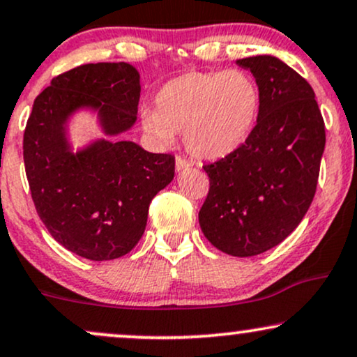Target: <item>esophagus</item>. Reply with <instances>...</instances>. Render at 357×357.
I'll return each instance as SVG.
<instances>
[{
  "label": "esophagus",
  "instance_id": "34e87169",
  "mask_svg": "<svg viewBox=\"0 0 357 357\" xmlns=\"http://www.w3.org/2000/svg\"><path fill=\"white\" fill-rule=\"evenodd\" d=\"M188 166H191L190 161L184 160L183 156H176V169L181 171V169H184V167H188Z\"/></svg>",
  "mask_w": 357,
  "mask_h": 357
}]
</instances>
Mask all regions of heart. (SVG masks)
Listing matches in <instances>:
<instances>
[{"label": "heart", "mask_w": 357, "mask_h": 357, "mask_svg": "<svg viewBox=\"0 0 357 357\" xmlns=\"http://www.w3.org/2000/svg\"><path fill=\"white\" fill-rule=\"evenodd\" d=\"M259 111V84L248 71H191L162 86L143 126L162 146L184 131L192 156L220 160L246 143Z\"/></svg>", "instance_id": "b5f03b06"}]
</instances>
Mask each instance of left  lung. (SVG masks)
Listing matches in <instances>:
<instances>
[{
  "label": "left lung",
  "mask_w": 357,
  "mask_h": 357,
  "mask_svg": "<svg viewBox=\"0 0 357 357\" xmlns=\"http://www.w3.org/2000/svg\"><path fill=\"white\" fill-rule=\"evenodd\" d=\"M238 64L259 84L261 111L241 148L203 166L209 191L199 225L214 248L248 257L284 241L307 213L326 130L311 84L293 68L274 56Z\"/></svg>",
  "instance_id": "left-lung-1"
}]
</instances>
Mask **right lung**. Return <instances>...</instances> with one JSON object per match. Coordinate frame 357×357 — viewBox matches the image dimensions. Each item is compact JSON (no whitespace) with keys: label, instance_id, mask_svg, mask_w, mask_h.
Returning a JSON list of instances; mask_svg holds the SVG:
<instances>
[{"label":"right lung","instance_id":"right-lung-1","mask_svg":"<svg viewBox=\"0 0 357 357\" xmlns=\"http://www.w3.org/2000/svg\"><path fill=\"white\" fill-rule=\"evenodd\" d=\"M139 93L131 64H81L53 78L28 118L23 158L34 208L56 241L86 259H116L136 246L149 203L173 181L174 156L105 139L73 154L63 124L91 106L106 135H119L136 121Z\"/></svg>","mask_w":357,"mask_h":357}]
</instances>
